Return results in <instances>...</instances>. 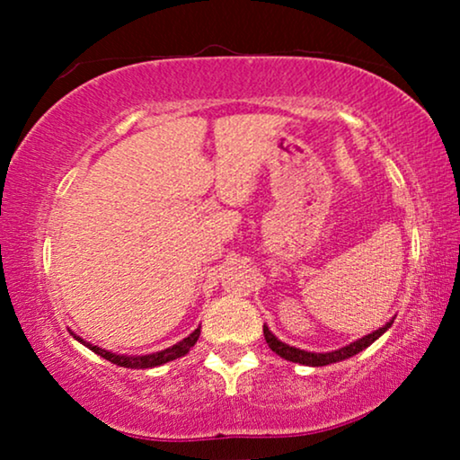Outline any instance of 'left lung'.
<instances>
[{
    "instance_id": "left-lung-1",
    "label": "left lung",
    "mask_w": 460,
    "mask_h": 460,
    "mask_svg": "<svg viewBox=\"0 0 460 460\" xmlns=\"http://www.w3.org/2000/svg\"><path fill=\"white\" fill-rule=\"evenodd\" d=\"M394 324V320H389L385 326H381L379 331L370 332V335H364L358 341L345 345V348H339L335 351H324V354H318V351H305L299 348H293V345H287L285 341H280L279 337L272 335V331L263 324V337H266V343L270 345V349L276 351L280 358H285L288 362H297V364H305V367H326V364L332 362H341L345 358H351L356 354H360L362 349H367L370 343H375L383 332H385L389 326Z\"/></svg>"
}]
</instances>
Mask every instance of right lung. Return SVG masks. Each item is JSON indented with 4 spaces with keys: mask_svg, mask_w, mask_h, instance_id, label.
Instances as JSON below:
<instances>
[{
    "mask_svg": "<svg viewBox=\"0 0 460 460\" xmlns=\"http://www.w3.org/2000/svg\"><path fill=\"white\" fill-rule=\"evenodd\" d=\"M199 335H200V326H199V329H194L186 339H181L180 343L172 345V348H167V349H163V351H155V354H146V356L112 354V351H106L102 348H98V345H92V343L84 341V339L77 337V335H73V337L77 339L79 343H84L85 348H90L93 354L102 356L104 360L117 364V367H123V368H155V367H161V364H165V362L175 360V358L186 356L188 351H190V348H194V343L199 341Z\"/></svg>",
    "mask_w": 460,
    "mask_h": 460,
    "instance_id": "1",
    "label": "right lung"
}]
</instances>
